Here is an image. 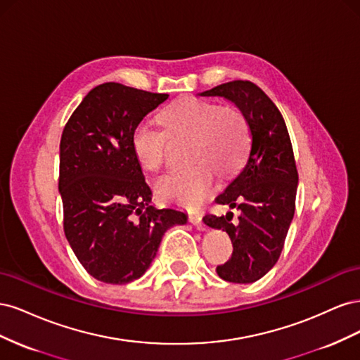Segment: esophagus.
<instances>
[{
    "mask_svg": "<svg viewBox=\"0 0 360 360\" xmlns=\"http://www.w3.org/2000/svg\"><path fill=\"white\" fill-rule=\"evenodd\" d=\"M189 222H191L192 225L197 226L198 230H201V231L205 230V224L202 222V216L198 214V213H191V214H189Z\"/></svg>",
    "mask_w": 360,
    "mask_h": 360,
    "instance_id": "34e87169",
    "label": "esophagus"
}]
</instances>
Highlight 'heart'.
I'll return each instance as SVG.
<instances>
[{
    "label": "heart",
    "mask_w": 360,
    "mask_h": 360,
    "mask_svg": "<svg viewBox=\"0 0 360 360\" xmlns=\"http://www.w3.org/2000/svg\"><path fill=\"white\" fill-rule=\"evenodd\" d=\"M165 132L148 123L135 127L132 146L141 167L156 172L165 162L168 136L192 138V167L165 174L156 181L158 197L186 209H197L213 186L214 168L230 174L242 165L249 147V126L243 112L201 99H181L160 112Z\"/></svg>",
    "instance_id": "heart-1"
}]
</instances>
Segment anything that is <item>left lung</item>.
<instances>
[{
    "label": "left lung",
    "instance_id": "1",
    "mask_svg": "<svg viewBox=\"0 0 360 360\" xmlns=\"http://www.w3.org/2000/svg\"><path fill=\"white\" fill-rule=\"evenodd\" d=\"M224 97L246 118L250 147L242 171L216 197L217 204L237 209L225 216L205 214L204 224L225 231L233 255L217 266L219 278L250 284L276 264L296 209L299 176L284 118L269 96L249 81H231L200 93Z\"/></svg>",
    "mask_w": 360,
    "mask_h": 360
}]
</instances>
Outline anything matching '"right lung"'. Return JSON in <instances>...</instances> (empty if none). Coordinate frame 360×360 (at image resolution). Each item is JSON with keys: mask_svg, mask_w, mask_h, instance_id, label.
I'll use <instances>...</instances> for the list:
<instances>
[{"mask_svg": "<svg viewBox=\"0 0 360 360\" xmlns=\"http://www.w3.org/2000/svg\"><path fill=\"white\" fill-rule=\"evenodd\" d=\"M167 99L105 82L84 97L64 126L58 180L64 234L84 269L105 284L143 276L168 228L188 222L184 212L151 205L132 146L141 120Z\"/></svg>", "mask_w": 360, "mask_h": 360, "instance_id": "obj_1", "label": "right lung"}]
</instances>
